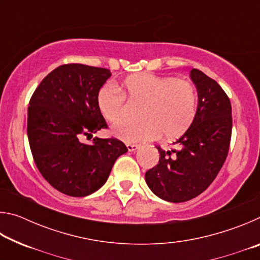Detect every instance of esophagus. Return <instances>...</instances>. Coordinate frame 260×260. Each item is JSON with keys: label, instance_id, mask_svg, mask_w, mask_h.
Returning a JSON list of instances; mask_svg holds the SVG:
<instances>
[{"label": "esophagus", "instance_id": "esophagus-1", "mask_svg": "<svg viewBox=\"0 0 260 260\" xmlns=\"http://www.w3.org/2000/svg\"><path fill=\"white\" fill-rule=\"evenodd\" d=\"M126 147H127V149H128V151H135V150H138L139 149V146L138 144H126Z\"/></svg>", "mask_w": 260, "mask_h": 260}]
</instances>
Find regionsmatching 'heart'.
Returning <instances> with one entry per match:
<instances>
[{"label":"heart","mask_w":260,"mask_h":260,"mask_svg":"<svg viewBox=\"0 0 260 260\" xmlns=\"http://www.w3.org/2000/svg\"><path fill=\"white\" fill-rule=\"evenodd\" d=\"M125 99L142 103L139 110L142 120L122 122L113 128V133L127 142H142L160 135L164 139L179 138L196 118V88L184 79L141 72L126 78L117 88L102 86L96 95V104L110 124L124 118Z\"/></svg>","instance_id":"obj_1"}]
</instances>
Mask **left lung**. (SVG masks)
Returning <instances> with one entry per match:
<instances>
[{"instance_id":"1","label":"left lung","mask_w":260,"mask_h":260,"mask_svg":"<svg viewBox=\"0 0 260 260\" xmlns=\"http://www.w3.org/2000/svg\"><path fill=\"white\" fill-rule=\"evenodd\" d=\"M190 77L199 93L196 118L178 139V149L159 151L158 164L146 172V181L161 200L180 203L199 196L225 162L232 138V105L219 83L197 69Z\"/></svg>"}]
</instances>
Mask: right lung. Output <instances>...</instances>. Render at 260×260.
Returning a JSON list of instances; mask_svg holds the SVG:
<instances>
[{"label":"right lung","instance_id":"add662e5","mask_svg":"<svg viewBox=\"0 0 260 260\" xmlns=\"http://www.w3.org/2000/svg\"><path fill=\"white\" fill-rule=\"evenodd\" d=\"M111 76L108 69L64 64L34 90L27 112V136L42 177L57 190L73 197L90 195L103 186L117 158L127 148L116 138H93L108 128L96 95Z\"/></svg>","mask_w":260,"mask_h":260}]
</instances>
